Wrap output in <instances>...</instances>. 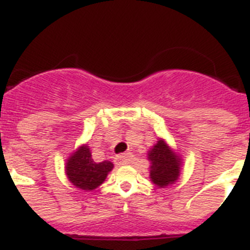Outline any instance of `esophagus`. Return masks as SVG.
Returning <instances> with one entry per match:
<instances>
[{
  "label": "esophagus",
  "instance_id": "esophagus-1",
  "mask_svg": "<svg viewBox=\"0 0 250 250\" xmlns=\"http://www.w3.org/2000/svg\"><path fill=\"white\" fill-rule=\"evenodd\" d=\"M129 161H130V155H127V154L116 156V158H115V164L119 165V167H120V165H126Z\"/></svg>",
  "mask_w": 250,
  "mask_h": 250
}]
</instances>
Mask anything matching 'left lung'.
<instances>
[{
  "label": "left lung",
  "mask_w": 250,
  "mask_h": 250,
  "mask_svg": "<svg viewBox=\"0 0 250 250\" xmlns=\"http://www.w3.org/2000/svg\"><path fill=\"white\" fill-rule=\"evenodd\" d=\"M147 160L150 161L149 178L155 187L167 188L178 182L182 174L183 159L164 139L159 138L156 144L150 147Z\"/></svg>",
  "instance_id": "8db88e82"
}]
</instances>
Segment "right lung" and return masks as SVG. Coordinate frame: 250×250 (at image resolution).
Masks as SVG:
<instances>
[{
  "instance_id": "obj_1",
  "label": "right lung",
  "mask_w": 250,
  "mask_h": 250,
  "mask_svg": "<svg viewBox=\"0 0 250 250\" xmlns=\"http://www.w3.org/2000/svg\"><path fill=\"white\" fill-rule=\"evenodd\" d=\"M112 167L114 164L109 160L94 161L89 145L83 144L66 159L65 173L68 182L77 189L92 191L105 182Z\"/></svg>"
}]
</instances>
